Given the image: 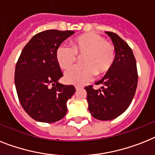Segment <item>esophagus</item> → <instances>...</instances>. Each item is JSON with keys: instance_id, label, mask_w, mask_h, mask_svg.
Instances as JSON below:
<instances>
[{"instance_id": "1", "label": "esophagus", "mask_w": 155, "mask_h": 155, "mask_svg": "<svg viewBox=\"0 0 155 155\" xmlns=\"http://www.w3.org/2000/svg\"><path fill=\"white\" fill-rule=\"evenodd\" d=\"M81 88H82L81 86H78V85H76V86H75V89H76V90H80V89H81Z\"/></svg>"}]
</instances>
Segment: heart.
<instances>
[{"mask_svg": "<svg viewBox=\"0 0 155 155\" xmlns=\"http://www.w3.org/2000/svg\"><path fill=\"white\" fill-rule=\"evenodd\" d=\"M71 48L60 45L56 51V59L60 68L67 71L75 64L77 56L81 57V66L75 67L65 74L67 83L86 84L96 74L107 73L114 65L115 48L104 36L95 33H85L71 42Z\"/></svg>", "mask_w": 155, "mask_h": 155, "instance_id": "1", "label": "heart"}]
</instances>
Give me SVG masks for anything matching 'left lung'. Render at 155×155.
<instances>
[{
    "label": "left lung",
    "mask_w": 155,
    "mask_h": 155,
    "mask_svg": "<svg viewBox=\"0 0 155 155\" xmlns=\"http://www.w3.org/2000/svg\"><path fill=\"white\" fill-rule=\"evenodd\" d=\"M110 36L115 48L114 65L104 77L95 84L101 88L85 87L88 110L95 119L111 120L123 114L130 106L138 84L136 60L129 45L112 32H105Z\"/></svg>",
    "instance_id": "obj_1"
}]
</instances>
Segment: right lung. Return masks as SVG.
Instances as JSON below:
<instances>
[{
  "label": "right lung",
  "instance_id": "1",
  "mask_svg": "<svg viewBox=\"0 0 155 155\" xmlns=\"http://www.w3.org/2000/svg\"><path fill=\"white\" fill-rule=\"evenodd\" d=\"M73 31L46 30L39 32L25 45L15 69V85L24 110L36 121L55 123L65 116L67 101L75 91L72 85L58 80L63 73L56 51Z\"/></svg>",
  "mask_w": 155,
  "mask_h": 155
}]
</instances>
